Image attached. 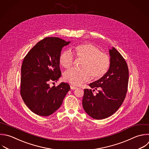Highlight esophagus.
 <instances>
[{
	"label": "esophagus",
	"instance_id": "esophagus-1",
	"mask_svg": "<svg viewBox=\"0 0 149 149\" xmlns=\"http://www.w3.org/2000/svg\"><path fill=\"white\" fill-rule=\"evenodd\" d=\"M76 88H77L76 87H74V86H70V89H71V90H75V89H76Z\"/></svg>",
	"mask_w": 149,
	"mask_h": 149
}]
</instances>
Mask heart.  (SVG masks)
<instances>
[{
	"instance_id": "b5f03b06",
	"label": "heart",
	"mask_w": 149,
	"mask_h": 149,
	"mask_svg": "<svg viewBox=\"0 0 149 149\" xmlns=\"http://www.w3.org/2000/svg\"><path fill=\"white\" fill-rule=\"evenodd\" d=\"M72 49L76 57L83 59L81 69L72 68L65 72L63 75L65 81L79 85L88 81L91 77L94 80H98L108 72L111 65L110 58L95 45L84 43L77 45ZM73 60V55L69 50L63 51L59 58V63L64 68H70Z\"/></svg>"
}]
</instances>
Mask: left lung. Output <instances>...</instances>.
<instances>
[{"label": "left lung", "mask_w": 149, "mask_h": 149, "mask_svg": "<svg viewBox=\"0 0 149 149\" xmlns=\"http://www.w3.org/2000/svg\"><path fill=\"white\" fill-rule=\"evenodd\" d=\"M111 65L102 78L89 84L94 88L84 89L83 107L86 112L95 119H102L113 114L121 106L127 90L129 70L127 63L114 48L109 49ZM95 89L98 93L94 95Z\"/></svg>", "instance_id": "1"}]
</instances>
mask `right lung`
Returning <instances> with one entry per match:
<instances>
[{"label": "right lung", "instance_id": "1", "mask_svg": "<svg viewBox=\"0 0 149 149\" xmlns=\"http://www.w3.org/2000/svg\"><path fill=\"white\" fill-rule=\"evenodd\" d=\"M70 41L47 37L38 42L24 58L21 69V96L28 108L37 115L47 116L61 106L70 87L61 83L50 87L51 81L61 76L59 58L63 47Z\"/></svg>", "mask_w": 149, "mask_h": 149}]
</instances>
